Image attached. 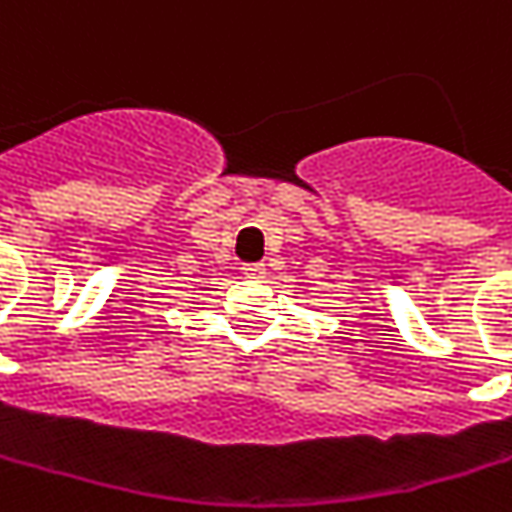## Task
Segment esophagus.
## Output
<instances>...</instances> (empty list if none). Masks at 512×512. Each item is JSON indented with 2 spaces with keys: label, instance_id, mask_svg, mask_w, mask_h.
<instances>
[{
  "label": "esophagus",
  "instance_id": "1",
  "mask_svg": "<svg viewBox=\"0 0 512 512\" xmlns=\"http://www.w3.org/2000/svg\"><path fill=\"white\" fill-rule=\"evenodd\" d=\"M243 272H246V274H263V272H266V266H263V263H246V266H243Z\"/></svg>",
  "mask_w": 512,
  "mask_h": 512
}]
</instances>
